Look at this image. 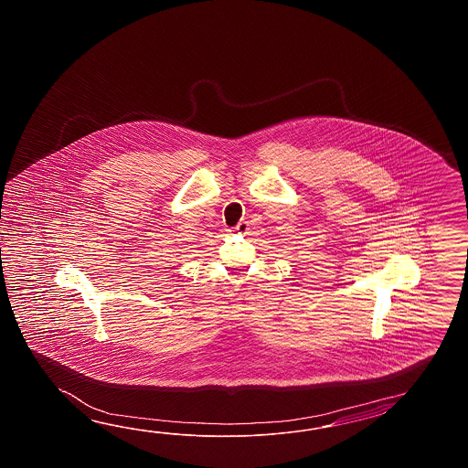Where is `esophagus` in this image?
<instances>
[{
  "mask_svg": "<svg viewBox=\"0 0 468 468\" xmlns=\"http://www.w3.org/2000/svg\"><path fill=\"white\" fill-rule=\"evenodd\" d=\"M249 229V224L246 222V220H242V222H239L238 226L234 228V230L238 232V234H246Z\"/></svg>",
  "mask_w": 468,
  "mask_h": 468,
  "instance_id": "esophagus-1",
  "label": "esophagus"
}]
</instances>
